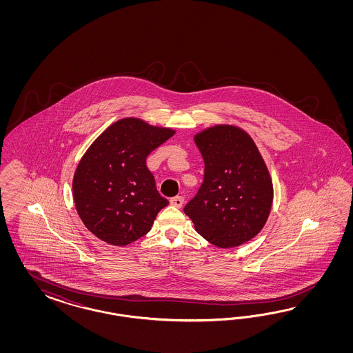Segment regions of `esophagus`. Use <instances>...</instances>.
Listing matches in <instances>:
<instances>
[{"label": "esophagus", "mask_w": 353, "mask_h": 353, "mask_svg": "<svg viewBox=\"0 0 353 353\" xmlns=\"http://www.w3.org/2000/svg\"><path fill=\"white\" fill-rule=\"evenodd\" d=\"M170 203H171L173 207L181 208L182 204H183V198H182V196H174V198H172L171 201H170Z\"/></svg>", "instance_id": "obj_1"}]
</instances>
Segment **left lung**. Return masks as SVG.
Wrapping results in <instances>:
<instances>
[{
	"label": "left lung",
	"mask_w": 353,
	"mask_h": 353,
	"mask_svg": "<svg viewBox=\"0 0 353 353\" xmlns=\"http://www.w3.org/2000/svg\"><path fill=\"white\" fill-rule=\"evenodd\" d=\"M204 161V180L183 212L210 243L243 245L264 228L273 183L256 143L243 129L219 124L194 136Z\"/></svg>",
	"instance_id": "obj_1"
}]
</instances>
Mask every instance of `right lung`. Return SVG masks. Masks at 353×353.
I'll return each instance as SVG.
<instances>
[{"mask_svg":"<svg viewBox=\"0 0 353 353\" xmlns=\"http://www.w3.org/2000/svg\"><path fill=\"white\" fill-rule=\"evenodd\" d=\"M174 130L120 119L97 137L76 167L72 192L88 230L112 246L149 233L168 201L157 190L146 158Z\"/></svg>","mask_w":353,"mask_h":353,"instance_id":"obj_1","label":"right lung"}]
</instances>
